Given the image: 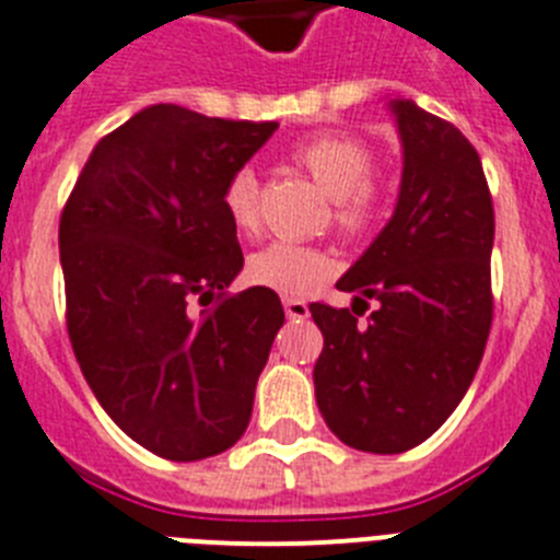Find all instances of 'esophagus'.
<instances>
[{"mask_svg": "<svg viewBox=\"0 0 560 560\" xmlns=\"http://www.w3.org/2000/svg\"><path fill=\"white\" fill-rule=\"evenodd\" d=\"M284 313H288L290 322H304L310 316V307L302 299H284Z\"/></svg>", "mask_w": 560, "mask_h": 560, "instance_id": "obj_1", "label": "esophagus"}]
</instances>
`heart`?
Wrapping results in <instances>:
<instances>
[{
	"label": "heart",
	"instance_id": "1",
	"mask_svg": "<svg viewBox=\"0 0 560 560\" xmlns=\"http://www.w3.org/2000/svg\"><path fill=\"white\" fill-rule=\"evenodd\" d=\"M295 162L307 167L332 201L336 224L345 233H359L368 228L375 210V192L370 185L375 159L373 150L352 136H316L295 150ZM228 219L242 233H253L258 224V178L253 167H238L228 178L222 192ZM332 270V258L318 247L293 242H272L258 250L247 265V279L258 288L276 290L284 295H304L318 288Z\"/></svg>",
	"mask_w": 560,
	"mask_h": 560
}]
</instances>
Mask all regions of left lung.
<instances>
[{"label":"left lung","instance_id":"8db88e82","mask_svg":"<svg viewBox=\"0 0 560 560\" xmlns=\"http://www.w3.org/2000/svg\"><path fill=\"white\" fill-rule=\"evenodd\" d=\"M401 139L396 210L336 288L352 310L310 304L324 336L316 401L347 447H418L462 404L492 324L495 215L481 159L462 130L389 98ZM373 298L368 325L358 316ZM355 303H364L359 314Z\"/></svg>","mask_w":560,"mask_h":560}]
</instances>
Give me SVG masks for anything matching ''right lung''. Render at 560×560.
<instances>
[{
  "label": "right lung",
  "instance_id": "1",
  "mask_svg": "<svg viewBox=\"0 0 560 560\" xmlns=\"http://www.w3.org/2000/svg\"><path fill=\"white\" fill-rule=\"evenodd\" d=\"M279 130L150 105L84 162L59 222L68 332L121 432L171 462L230 450L284 324L279 295H228L244 267L222 192ZM215 301L213 311L192 303Z\"/></svg>",
  "mask_w": 560,
  "mask_h": 560
}]
</instances>
